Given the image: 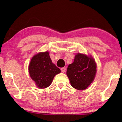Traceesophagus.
Instances as JSON below:
<instances>
[{
  "label": "esophagus",
  "instance_id": "1",
  "mask_svg": "<svg viewBox=\"0 0 122 122\" xmlns=\"http://www.w3.org/2000/svg\"><path fill=\"white\" fill-rule=\"evenodd\" d=\"M61 71H62L63 73L66 72V68H65V67L61 68Z\"/></svg>",
  "mask_w": 122,
  "mask_h": 122
}]
</instances>
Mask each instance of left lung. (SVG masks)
<instances>
[{"mask_svg":"<svg viewBox=\"0 0 122 122\" xmlns=\"http://www.w3.org/2000/svg\"><path fill=\"white\" fill-rule=\"evenodd\" d=\"M74 61L68 66L66 75L71 86L78 90H84L94 81L97 65L91 56L77 53Z\"/></svg>","mask_w":122,"mask_h":122,"instance_id":"1","label":"left lung"}]
</instances>
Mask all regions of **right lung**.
<instances>
[{"instance_id":"1","label":"right lung","mask_w":122,"mask_h":122,"mask_svg":"<svg viewBox=\"0 0 122 122\" xmlns=\"http://www.w3.org/2000/svg\"><path fill=\"white\" fill-rule=\"evenodd\" d=\"M29 73L36 86L41 89L47 88L52 83L55 76L61 70L53 64L49 52H40L31 58L29 63Z\"/></svg>"}]
</instances>
